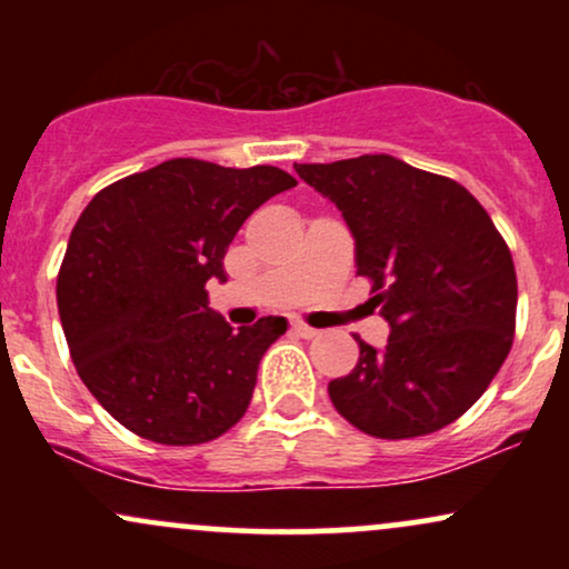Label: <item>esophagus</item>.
Segmentation results:
<instances>
[{
	"mask_svg": "<svg viewBox=\"0 0 569 569\" xmlns=\"http://www.w3.org/2000/svg\"><path fill=\"white\" fill-rule=\"evenodd\" d=\"M291 331H293V335H297V337H302V339H312V337L321 335V331L312 329V326H307V323H302V321H293V323H291Z\"/></svg>",
	"mask_w": 569,
	"mask_h": 569,
	"instance_id": "1",
	"label": "esophagus"
}]
</instances>
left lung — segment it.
<instances>
[{
    "instance_id": "obj_1",
    "label": "left lung",
    "mask_w": 569,
    "mask_h": 569,
    "mask_svg": "<svg viewBox=\"0 0 569 569\" xmlns=\"http://www.w3.org/2000/svg\"><path fill=\"white\" fill-rule=\"evenodd\" d=\"M293 168L342 211L390 323L385 350L356 337L361 356L329 382L331 403L377 439L436 433L479 401L513 345L506 240L466 187L390 154Z\"/></svg>"
}]
</instances>
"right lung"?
I'll return each instance as SVG.
<instances>
[{"instance_id": "right-lung-1", "label": "right lung", "mask_w": 569, "mask_h": 569, "mask_svg": "<svg viewBox=\"0 0 569 569\" xmlns=\"http://www.w3.org/2000/svg\"><path fill=\"white\" fill-rule=\"evenodd\" d=\"M291 187L297 179L272 166L176 158L88 202L58 272V316L77 375L120 426L189 447L246 415L286 318L234 331L208 307L206 283H224L243 221Z\"/></svg>"}]
</instances>
